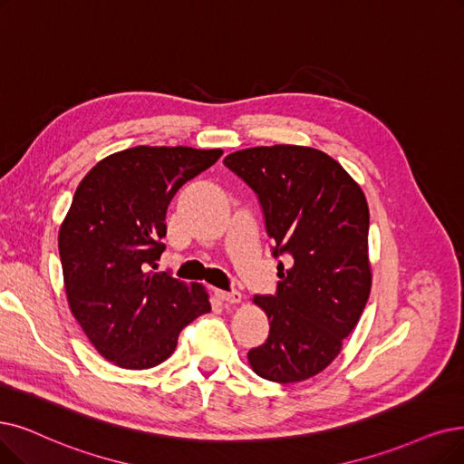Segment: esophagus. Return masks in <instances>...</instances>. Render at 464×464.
I'll use <instances>...</instances> for the list:
<instances>
[{
    "label": "esophagus",
    "instance_id": "34e87169",
    "mask_svg": "<svg viewBox=\"0 0 464 464\" xmlns=\"http://www.w3.org/2000/svg\"><path fill=\"white\" fill-rule=\"evenodd\" d=\"M215 295H217V299L222 304H227V306L242 303V293H239V291H222V289H217Z\"/></svg>",
    "mask_w": 464,
    "mask_h": 464
}]
</instances>
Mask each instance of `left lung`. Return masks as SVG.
Returning <instances> with one entry per match:
<instances>
[{"mask_svg": "<svg viewBox=\"0 0 464 464\" xmlns=\"http://www.w3.org/2000/svg\"><path fill=\"white\" fill-rule=\"evenodd\" d=\"M225 165L256 192L277 265L276 295L253 296L270 322L249 350L253 372L272 382H301L335 360L372 291L369 208L360 184L322 150L296 144L232 152Z\"/></svg>", "mask_w": 464, "mask_h": 464, "instance_id": "1", "label": "left lung"}]
</instances>
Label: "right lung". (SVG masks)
<instances>
[{"label":"right lung","mask_w":464,"mask_h":464,"mask_svg":"<svg viewBox=\"0 0 464 464\" xmlns=\"http://www.w3.org/2000/svg\"><path fill=\"white\" fill-rule=\"evenodd\" d=\"M220 156V148H127L101 160L73 194L59 230L68 306L118 367L160 365L182 327L211 310L206 287L150 268L165 249L169 201Z\"/></svg>","instance_id":"right-lung-1"}]
</instances>
